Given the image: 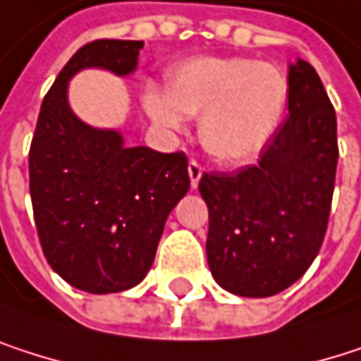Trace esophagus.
<instances>
[{"instance_id": "esophagus-1", "label": "esophagus", "mask_w": 361, "mask_h": 361, "mask_svg": "<svg viewBox=\"0 0 361 361\" xmlns=\"http://www.w3.org/2000/svg\"><path fill=\"white\" fill-rule=\"evenodd\" d=\"M202 174H204V168H202L195 159H191V161H189V178H191V187H193V189L200 185Z\"/></svg>"}]
</instances>
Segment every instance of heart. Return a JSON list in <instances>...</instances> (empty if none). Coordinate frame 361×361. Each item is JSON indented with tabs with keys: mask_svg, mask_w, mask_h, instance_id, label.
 <instances>
[{
	"mask_svg": "<svg viewBox=\"0 0 361 361\" xmlns=\"http://www.w3.org/2000/svg\"><path fill=\"white\" fill-rule=\"evenodd\" d=\"M290 98L286 73L242 56H197L166 73V88L145 92L149 119L180 134L200 115L204 149L223 161L257 155L279 128Z\"/></svg>",
	"mask_w": 361,
	"mask_h": 361,
	"instance_id": "obj_1",
	"label": "heart"
}]
</instances>
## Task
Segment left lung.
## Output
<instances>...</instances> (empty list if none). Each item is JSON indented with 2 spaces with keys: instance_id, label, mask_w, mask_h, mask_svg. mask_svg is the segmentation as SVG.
Instances as JSON below:
<instances>
[{
  "instance_id": "8db88e82",
  "label": "left lung",
  "mask_w": 361,
  "mask_h": 361,
  "mask_svg": "<svg viewBox=\"0 0 361 361\" xmlns=\"http://www.w3.org/2000/svg\"><path fill=\"white\" fill-rule=\"evenodd\" d=\"M288 119L255 166L200 180L208 204V267L221 288L273 296L309 269L330 216L338 145L336 115L315 69L288 65Z\"/></svg>"
}]
</instances>
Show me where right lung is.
Masks as SVG:
<instances>
[{"instance_id":"right-lung-1","label":"right lung","mask_w":361,"mask_h":361,"mask_svg":"<svg viewBox=\"0 0 361 361\" xmlns=\"http://www.w3.org/2000/svg\"><path fill=\"white\" fill-rule=\"evenodd\" d=\"M142 42L98 39L80 48L42 102L29 153L35 227L50 267L90 294L123 292L149 273L164 225L189 191L185 153L126 147L115 128H94L69 104L84 69L128 78Z\"/></svg>"}]
</instances>
